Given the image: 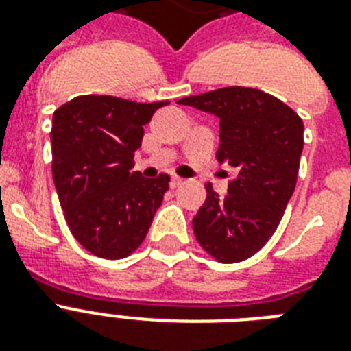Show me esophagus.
Wrapping results in <instances>:
<instances>
[{
	"instance_id": "1",
	"label": "esophagus",
	"mask_w": 351,
	"mask_h": 351,
	"mask_svg": "<svg viewBox=\"0 0 351 351\" xmlns=\"http://www.w3.org/2000/svg\"><path fill=\"white\" fill-rule=\"evenodd\" d=\"M182 184H184V180H182L180 176H171V184H169V186L173 187V189H176V187H180Z\"/></svg>"
}]
</instances>
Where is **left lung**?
<instances>
[{
    "instance_id": "left-lung-1",
    "label": "left lung",
    "mask_w": 351,
    "mask_h": 351,
    "mask_svg": "<svg viewBox=\"0 0 351 351\" xmlns=\"http://www.w3.org/2000/svg\"><path fill=\"white\" fill-rule=\"evenodd\" d=\"M220 120L217 160L239 171L220 198L208 184L193 219L198 244L224 264L250 258L271 239L295 191L304 123L275 96L224 87L178 100Z\"/></svg>"
}]
</instances>
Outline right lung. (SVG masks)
<instances>
[{"mask_svg": "<svg viewBox=\"0 0 351 351\" xmlns=\"http://www.w3.org/2000/svg\"><path fill=\"white\" fill-rule=\"evenodd\" d=\"M169 101L138 104L85 95L52 117V178L74 239L93 255L118 261L142 244L169 189V175L145 178L134 165L143 125Z\"/></svg>", "mask_w": 351, "mask_h": 351, "instance_id": "obj_1", "label": "right lung"}]
</instances>
